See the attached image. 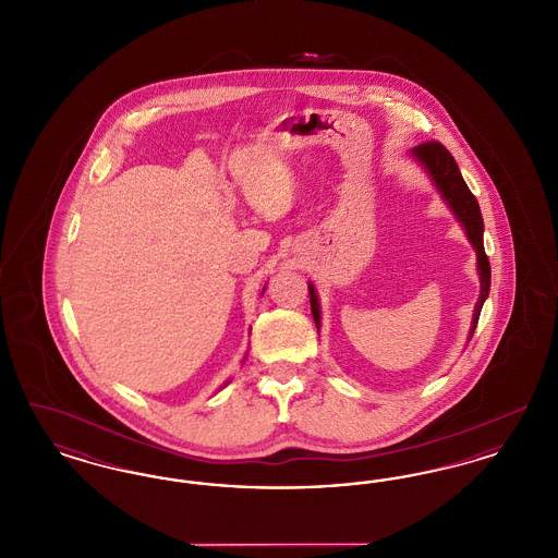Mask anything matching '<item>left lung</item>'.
<instances>
[{
    "label": "left lung",
    "mask_w": 558,
    "mask_h": 558,
    "mask_svg": "<svg viewBox=\"0 0 558 558\" xmlns=\"http://www.w3.org/2000/svg\"><path fill=\"white\" fill-rule=\"evenodd\" d=\"M412 157L425 167V171L430 175L433 184L441 192L444 201L450 205V209L458 217V221L464 226L466 236H469L471 244L477 251L481 294H478L475 314H473V328H471V337H473V332L477 328L481 307H483V303H485V299L489 294V284H492V267H489V259H487L485 248H483V217H481L477 198L466 186V182H464L456 160H453V157H451L444 144H439V142L418 144V146L412 148ZM310 303H312V314H314V319H316V326L319 328V303L314 284H310Z\"/></svg>",
    "instance_id": "8db88e82"
}]
</instances>
